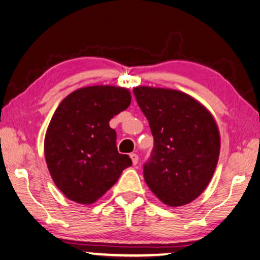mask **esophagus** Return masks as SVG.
<instances>
[{"mask_svg":"<svg viewBox=\"0 0 260 260\" xmlns=\"http://www.w3.org/2000/svg\"><path fill=\"white\" fill-rule=\"evenodd\" d=\"M130 157H131V159H133V164L136 165L138 163V155H137V153H131Z\"/></svg>","mask_w":260,"mask_h":260,"instance_id":"obj_1","label":"esophagus"}]
</instances>
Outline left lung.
<instances>
[{
    "label": "left lung",
    "mask_w": 260,
    "mask_h": 260,
    "mask_svg": "<svg viewBox=\"0 0 260 260\" xmlns=\"http://www.w3.org/2000/svg\"><path fill=\"white\" fill-rule=\"evenodd\" d=\"M134 95L153 136L143 165L146 184L169 206L192 202L216 170L220 149L216 122L197 101L177 90L137 86Z\"/></svg>",
    "instance_id": "8db88e82"
}]
</instances>
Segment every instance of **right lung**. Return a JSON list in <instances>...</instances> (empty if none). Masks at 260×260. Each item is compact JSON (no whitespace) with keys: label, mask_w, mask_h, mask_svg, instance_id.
<instances>
[{"label":"right lung","mask_w":260,"mask_h":260,"mask_svg":"<svg viewBox=\"0 0 260 260\" xmlns=\"http://www.w3.org/2000/svg\"><path fill=\"white\" fill-rule=\"evenodd\" d=\"M131 102L129 90L86 86L71 92L56 109L44 139L49 172L70 201L92 204L117 182L133 160L117 151L110 119Z\"/></svg>","instance_id":"right-lung-1"}]
</instances>
